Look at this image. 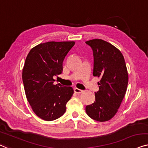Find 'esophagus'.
<instances>
[{
  "instance_id": "esophagus-1",
  "label": "esophagus",
  "mask_w": 148,
  "mask_h": 148,
  "mask_svg": "<svg viewBox=\"0 0 148 148\" xmlns=\"http://www.w3.org/2000/svg\"><path fill=\"white\" fill-rule=\"evenodd\" d=\"M74 92L76 94H81L82 92H83V90H82L80 89H78V88H74Z\"/></svg>"
}]
</instances>
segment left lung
<instances>
[{"label":"left lung","instance_id":"left-lung-1","mask_svg":"<svg viewBox=\"0 0 148 148\" xmlns=\"http://www.w3.org/2000/svg\"><path fill=\"white\" fill-rule=\"evenodd\" d=\"M93 50V76L100 78L96 100L86 107L88 116L106 122L116 115L126 92L128 74L125 60L115 46L102 39L86 42Z\"/></svg>","mask_w":148,"mask_h":148}]
</instances>
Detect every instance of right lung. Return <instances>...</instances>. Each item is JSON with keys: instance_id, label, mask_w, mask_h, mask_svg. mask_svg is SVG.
Here are the masks:
<instances>
[{"instance_id": "obj_1", "label": "right lung", "mask_w": 148, "mask_h": 148, "mask_svg": "<svg viewBox=\"0 0 148 148\" xmlns=\"http://www.w3.org/2000/svg\"><path fill=\"white\" fill-rule=\"evenodd\" d=\"M75 44L48 42L32 48L26 56L23 81L28 102L39 118L52 121L65 113L66 105L74 94L72 87L54 84V76L62 72V63Z\"/></svg>"}]
</instances>
